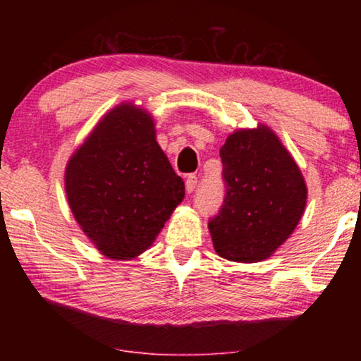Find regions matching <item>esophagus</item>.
I'll list each match as a JSON object with an SVG mask.
<instances>
[{"label":"esophagus","mask_w":361,"mask_h":361,"mask_svg":"<svg viewBox=\"0 0 361 361\" xmlns=\"http://www.w3.org/2000/svg\"><path fill=\"white\" fill-rule=\"evenodd\" d=\"M197 177L194 176V174H190L189 177H187L185 179V190H187V194H192V192L195 190V187H197Z\"/></svg>","instance_id":"34e87169"}]
</instances>
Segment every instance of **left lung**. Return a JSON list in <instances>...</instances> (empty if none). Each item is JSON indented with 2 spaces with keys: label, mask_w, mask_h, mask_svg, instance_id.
Instances as JSON below:
<instances>
[{
  "label": "left lung",
  "mask_w": 361,
  "mask_h": 361,
  "mask_svg": "<svg viewBox=\"0 0 361 361\" xmlns=\"http://www.w3.org/2000/svg\"><path fill=\"white\" fill-rule=\"evenodd\" d=\"M220 157L225 199L209 220L216 255L238 263L269 258L304 214V177L279 137L264 125L230 135Z\"/></svg>",
  "instance_id": "obj_1"
}]
</instances>
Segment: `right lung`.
Masks as SVG:
<instances>
[{
    "label": "right lung",
    "instance_id": "add662e5",
    "mask_svg": "<svg viewBox=\"0 0 361 361\" xmlns=\"http://www.w3.org/2000/svg\"><path fill=\"white\" fill-rule=\"evenodd\" d=\"M66 194L97 250L106 258L131 259L152 245L185 187L157 145L149 113L123 103L73 152Z\"/></svg>",
    "mask_w": 361,
    "mask_h": 361
}]
</instances>
